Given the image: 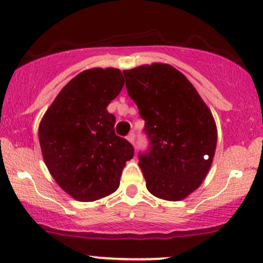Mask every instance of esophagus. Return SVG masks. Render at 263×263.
Segmentation results:
<instances>
[{
    "label": "esophagus",
    "instance_id": "obj_1",
    "mask_svg": "<svg viewBox=\"0 0 263 263\" xmlns=\"http://www.w3.org/2000/svg\"><path fill=\"white\" fill-rule=\"evenodd\" d=\"M127 140H128V142H129V143L135 144V140H136V135L134 134V132H131V134H129V135L127 136Z\"/></svg>",
    "mask_w": 263,
    "mask_h": 263
}]
</instances>
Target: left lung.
<instances>
[{"instance_id": "obj_1", "label": "left lung", "mask_w": 263, "mask_h": 263, "mask_svg": "<svg viewBox=\"0 0 263 263\" xmlns=\"http://www.w3.org/2000/svg\"><path fill=\"white\" fill-rule=\"evenodd\" d=\"M129 98L144 120L149 148L140 153L148 192L178 201L200 186L215 155V120L193 84L170 64L123 70Z\"/></svg>"}]
</instances>
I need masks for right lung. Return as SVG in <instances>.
<instances>
[{
	"label": "right lung",
	"mask_w": 263,
	"mask_h": 263,
	"mask_svg": "<svg viewBox=\"0 0 263 263\" xmlns=\"http://www.w3.org/2000/svg\"><path fill=\"white\" fill-rule=\"evenodd\" d=\"M115 68L81 71L60 90L39 123L38 137L48 171L58 185L79 201L116 192L134 147L115 134L116 117L107 111L122 90Z\"/></svg>",
	"instance_id": "obj_1"
}]
</instances>
